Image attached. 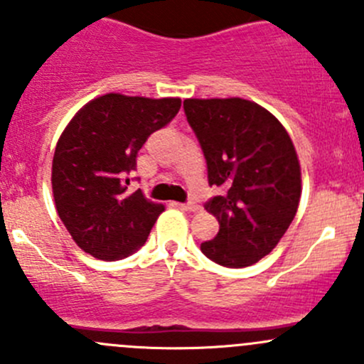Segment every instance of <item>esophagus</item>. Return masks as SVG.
Here are the masks:
<instances>
[{
	"instance_id": "esophagus-1",
	"label": "esophagus",
	"mask_w": 364,
	"mask_h": 364,
	"mask_svg": "<svg viewBox=\"0 0 364 364\" xmlns=\"http://www.w3.org/2000/svg\"><path fill=\"white\" fill-rule=\"evenodd\" d=\"M178 205V208H181L183 211H192V213H196V211H199V205H197L196 203H186V204H176Z\"/></svg>"
}]
</instances>
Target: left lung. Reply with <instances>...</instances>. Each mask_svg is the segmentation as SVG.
Listing matches in <instances>:
<instances>
[{"label": "left lung", "mask_w": 364, "mask_h": 364, "mask_svg": "<svg viewBox=\"0 0 364 364\" xmlns=\"http://www.w3.org/2000/svg\"><path fill=\"white\" fill-rule=\"evenodd\" d=\"M222 192L204 205L220 223L200 250L225 267H247L273 250L294 220L301 167L284 124L243 98H188L183 104Z\"/></svg>", "instance_id": "obj_1"}]
</instances>
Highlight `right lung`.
<instances>
[{"label":"right lung","mask_w":364,"mask_h":364,"mask_svg":"<svg viewBox=\"0 0 364 364\" xmlns=\"http://www.w3.org/2000/svg\"><path fill=\"white\" fill-rule=\"evenodd\" d=\"M181 107L179 98L107 93L70 119L53 159V196L77 247L95 259L117 260L142 247L164 204L130 192L137 153Z\"/></svg>","instance_id":"obj_1"}]
</instances>
